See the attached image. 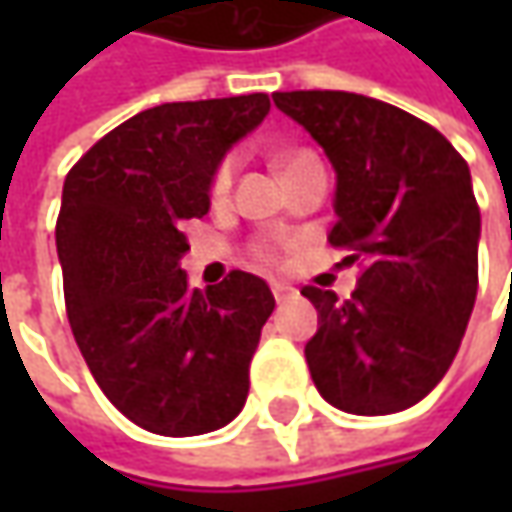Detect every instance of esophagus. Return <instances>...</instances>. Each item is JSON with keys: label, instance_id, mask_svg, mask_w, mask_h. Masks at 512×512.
<instances>
[{"label": "esophagus", "instance_id": "34e87169", "mask_svg": "<svg viewBox=\"0 0 512 512\" xmlns=\"http://www.w3.org/2000/svg\"><path fill=\"white\" fill-rule=\"evenodd\" d=\"M270 290H273V299H276V302H285V299H290V296L296 293V290L290 285H285V282H270Z\"/></svg>", "mask_w": 512, "mask_h": 512}]
</instances>
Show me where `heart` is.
<instances>
[{
  "mask_svg": "<svg viewBox=\"0 0 512 512\" xmlns=\"http://www.w3.org/2000/svg\"><path fill=\"white\" fill-rule=\"evenodd\" d=\"M296 156H302V153H290V156H285V159H282V165L293 162ZM230 179H233V168H230V162H227V165H222V168H219L216 179H213V196H225L227 190H230ZM262 259H273V253H270V250H265V253H262Z\"/></svg>",
  "mask_w": 512,
  "mask_h": 512,
  "instance_id": "obj_1",
  "label": "heart"
}]
</instances>
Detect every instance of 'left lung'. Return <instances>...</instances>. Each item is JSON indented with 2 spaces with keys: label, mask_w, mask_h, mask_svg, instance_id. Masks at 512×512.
<instances>
[{
  "label": "left lung",
  "mask_w": 512,
  "mask_h": 512,
  "mask_svg": "<svg viewBox=\"0 0 512 512\" xmlns=\"http://www.w3.org/2000/svg\"><path fill=\"white\" fill-rule=\"evenodd\" d=\"M336 170L330 245L364 270L350 299L305 287L319 330L305 344L322 399L344 413L407 410L453 364L479 287L482 216L470 168L436 128L347 90L273 93Z\"/></svg>",
  "instance_id": "left-lung-1"
}]
</instances>
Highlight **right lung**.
<instances>
[{
	"instance_id": "add662e5",
	"label": "right lung",
	"mask_w": 512,
	"mask_h": 512,
	"mask_svg": "<svg viewBox=\"0 0 512 512\" xmlns=\"http://www.w3.org/2000/svg\"><path fill=\"white\" fill-rule=\"evenodd\" d=\"M270 99L168 102L99 139L62 187L56 253L73 339L102 393L159 436H202L247 402L250 359L276 299L233 270L187 285V219L210 210L227 150L265 122Z\"/></svg>"
}]
</instances>
